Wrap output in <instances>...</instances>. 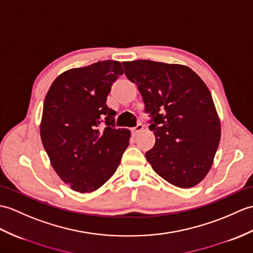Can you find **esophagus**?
I'll use <instances>...</instances> for the list:
<instances>
[{
    "mask_svg": "<svg viewBox=\"0 0 253 253\" xmlns=\"http://www.w3.org/2000/svg\"><path fill=\"white\" fill-rule=\"evenodd\" d=\"M142 129H143V125L138 124L136 127H133V128L131 129V132H132L133 136H136V134H138L141 130H142Z\"/></svg>",
    "mask_w": 253,
    "mask_h": 253,
    "instance_id": "obj_1",
    "label": "esophagus"
}]
</instances>
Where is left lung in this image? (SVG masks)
Returning a JSON list of instances; mask_svg holds the SVG:
<instances>
[{"label":"left lung","mask_w":253,"mask_h":253,"mask_svg":"<svg viewBox=\"0 0 253 253\" xmlns=\"http://www.w3.org/2000/svg\"><path fill=\"white\" fill-rule=\"evenodd\" d=\"M138 86L155 144L145 153L154 171L170 184L190 189L206 177L221 138V123L204 81L189 67L151 60L124 61Z\"/></svg>","instance_id":"left-lung-1"}]
</instances>
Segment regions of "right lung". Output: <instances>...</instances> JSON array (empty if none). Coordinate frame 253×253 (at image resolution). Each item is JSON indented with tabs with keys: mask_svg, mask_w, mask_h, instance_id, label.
I'll return each instance as SVG.
<instances>
[{
	"mask_svg": "<svg viewBox=\"0 0 253 253\" xmlns=\"http://www.w3.org/2000/svg\"><path fill=\"white\" fill-rule=\"evenodd\" d=\"M122 74L120 61H98L61 73L46 93L41 140L56 173L75 192L101 187L129 145L130 131L114 128L116 112L105 103Z\"/></svg>",
	"mask_w": 253,
	"mask_h": 253,
	"instance_id": "add662e5",
	"label": "right lung"
}]
</instances>
